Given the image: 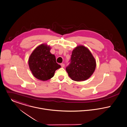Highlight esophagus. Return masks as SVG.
Wrapping results in <instances>:
<instances>
[{"mask_svg":"<svg viewBox=\"0 0 127 127\" xmlns=\"http://www.w3.org/2000/svg\"><path fill=\"white\" fill-rule=\"evenodd\" d=\"M61 66H62V67H64V66H65V64H64L62 63V64H61Z\"/></svg>","mask_w":127,"mask_h":127,"instance_id":"obj_1","label":"esophagus"}]
</instances>
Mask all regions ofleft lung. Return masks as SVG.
Returning a JSON list of instances; mask_svg holds the SVG:
<instances>
[{
  "label": "left lung",
  "mask_w": 127,
  "mask_h": 127,
  "mask_svg": "<svg viewBox=\"0 0 127 127\" xmlns=\"http://www.w3.org/2000/svg\"><path fill=\"white\" fill-rule=\"evenodd\" d=\"M96 65V61L89 49L79 45L73 50L66 70L72 80L79 82L88 79L94 72Z\"/></svg>",
  "instance_id": "obj_1"
}]
</instances>
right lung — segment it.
<instances>
[{
  "label": "right lung",
  "mask_w": 127,
  "mask_h": 127,
  "mask_svg": "<svg viewBox=\"0 0 127 127\" xmlns=\"http://www.w3.org/2000/svg\"><path fill=\"white\" fill-rule=\"evenodd\" d=\"M50 47L42 44L33 51L30 56L28 64L30 70L36 79L47 81L54 75L56 70L61 65L56 63L54 55L52 54Z\"/></svg>",
  "instance_id": "right-lung-1"
}]
</instances>
